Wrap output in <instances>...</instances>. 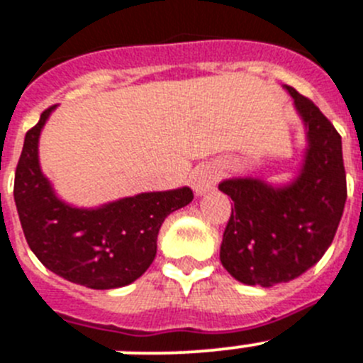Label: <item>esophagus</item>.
<instances>
[{"instance_id":"esophagus-1","label":"esophagus","mask_w":363,"mask_h":363,"mask_svg":"<svg viewBox=\"0 0 363 363\" xmlns=\"http://www.w3.org/2000/svg\"><path fill=\"white\" fill-rule=\"evenodd\" d=\"M218 184V171L212 165H199L191 174V187L196 194H205Z\"/></svg>"}]
</instances>
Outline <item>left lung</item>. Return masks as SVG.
Here are the masks:
<instances>
[{
	"instance_id": "8db88e82",
	"label": "left lung",
	"mask_w": 363,
	"mask_h": 363,
	"mask_svg": "<svg viewBox=\"0 0 363 363\" xmlns=\"http://www.w3.org/2000/svg\"><path fill=\"white\" fill-rule=\"evenodd\" d=\"M284 88L308 129L298 178L282 189L250 178L219 184L234 201L219 259L245 284L274 286L310 270L333 242L347 198L340 135L310 99Z\"/></svg>"
}]
</instances>
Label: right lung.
I'll use <instances>...</instances> for the list:
<instances>
[{
  "instance_id": "1",
  "label": "right lung",
  "mask_w": 363,
  "mask_h": 363,
  "mask_svg": "<svg viewBox=\"0 0 363 363\" xmlns=\"http://www.w3.org/2000/svg\"><path fill=\"white\" fill-rule=\"evenodd\" d=\"M55 106L26 131L16 167L14 199L30 250L53 274L91 290L131 284L156 255V239L171 212L192 201L189 187L144 192L101 208H73L53 194L39 169V133Z\"/></svg>"
}]
</instances>
